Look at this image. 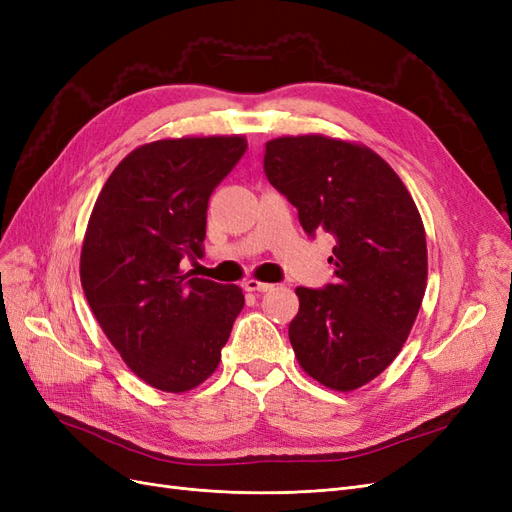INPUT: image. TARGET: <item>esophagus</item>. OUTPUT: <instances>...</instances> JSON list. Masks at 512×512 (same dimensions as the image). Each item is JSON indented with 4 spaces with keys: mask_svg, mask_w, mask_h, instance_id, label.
<instances>
[{
    "mask_svg": "<svg viewBox=\"0 0 512 512\" xmlns=\"http://www.w3.org/2000/svg\"><path fill=\"white\" fill-rule=\"evenodd\" d=\"M243 288L247 292H267L273 288V284H267V282H258V280H245Z\"/></svg>",
    "mask_w": 512,
    "mask_h": 512,
    "instance_id": "obj_1",
    "label": "esophagus"
}]
</instances>
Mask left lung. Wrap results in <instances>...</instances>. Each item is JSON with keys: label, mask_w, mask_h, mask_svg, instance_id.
I'll use <instances>...</instances> for the list:
<instances>
[{"label": "left lung", "mask_w": 512, "mask_h": 512, "mask_svg": "<svg viewBox=\"0 0 512 512\" xmlns=\"http://www.w3.org/2000/svg\"><path fill=\"white\" fill-rule=\"evenodd\" d=\"M265 173L309 237L335 239L333 282L297 288L288 337L320 384L354 391L393 363L427 286V243L406 185L363 145L309 134L267 143Z\"/></svg>", "instance_id": "obj_1"}]
</instances>
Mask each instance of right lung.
<instances>
[{"instance_id":"1","label":"right lung","mask_w":512,"mask_h":512,"mask_svg":"<svg viewBox=\"0 0 512 512\" xmlns=\"http://www.w3.org/2000/svg\"><path fill=\"white\" fill-rule=\"evenodd\" d=\"M243 136L156 141L134 149L96 200L81 284L104 335L153 389L190 391L220 363L243 309L239 286L183 273L203 258L213 190L243 158Z\"/></svg>"}]
</instances>
